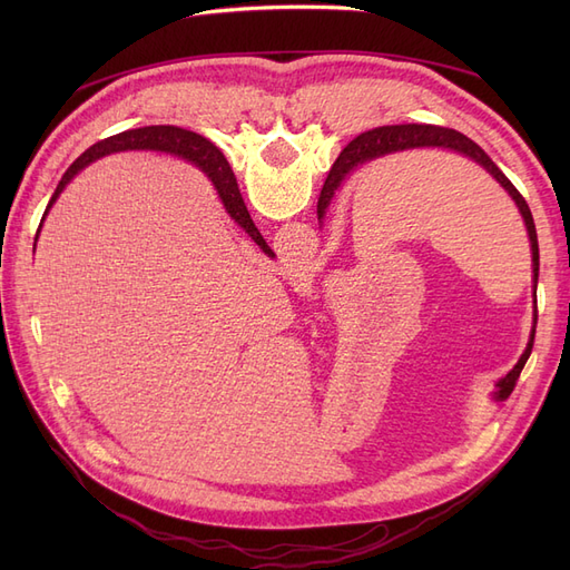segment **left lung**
I'll return each mask as SVG.
<instances>
[{
	"instance_id": "8db88e82",
	"label": "left lung",
	"mask_w": 570,
	"mask_h": 570,
	"mask_svg": "<svg viewBox=\"0 0 570 570\" xmlns=\"http://www.w3.org/2000/svg\"><path fill=\"white\" fill-rule=\"evenodd\" d=\"M423 147H438V149H450V151H456L461 154V157L475 161L478 166H482L488 170V174L502 185L509 197L515 202V206H519V212L523 216V223H525V230H528V237H530V252H532V281L538 283V273H540V247H538V233H534V223H532V214H530V206L528 202L523 199V195L519 193V189L513 187V183L499 170V166L488 157L485 151H482L471 137H465L463 132L459 130H452V128H440V126H419V124H409V126H383V128H373V130H366L361 132L358 137H354V140L342 149V154L337 157L335 166L331 174H327V180L321 189V197H318V220H323L327 206H331L333 197H335V189H340L342 180L347 178L352 170H356L358 166H364L368 161H375V159H383L387 157V154H396V151H406V149H423ZM534 314H538V306H534ZM532 340H534V333L528 342L525 352L521 354L519 364H515L502 381L497 383V392H494V400L504 402L507 396L513 392L515 387V381H519V375L525 366V361L532 352Z\"/></svg>"
}]
</instances>
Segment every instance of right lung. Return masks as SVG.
I'll return each instance as SVG.
<instances>
[{
    "label": "right lung",
    "instance_id": "add662e5",
    "mask_svg": "<svg viewBox=\"0 0 570 570\" xmlns=\"http://www.w3.org/2000/svg\"><path fill=\"white\" fill-rule=\"evenodd\" d=\"M132 149L174 154V157H180V159L197 164L206 174V178L214 183L216 193H218L223 206H226L228 216L254 239L258 247H262L264 254L275 256L271 252V247L266 245V239L262 237V233H258L256 226H254V220L247 212L243 195H239L235 174H233L230 164L226 161V157H223V154L209 140H206V137H202L193 130L178 128V126H145V128H137V130L118 132L114 137H107V140L92 145L88 151L80 154V157L71 166H68V170H66L63 178L59 180V185L55 189V195H51V199L47 204L45 216L49 214L51 204H55L57 197L63 193V187L71 183L85 166H90L92 161L107 157V154L132 151ZM45 216H42V220H45ZM40 228H42V223H40ZM40 228H38V235H40ZM38 235H36V243H38Z\"/></svg>",
    "mask_w": 570,
    "mask_h": 570
}]
</instances>
